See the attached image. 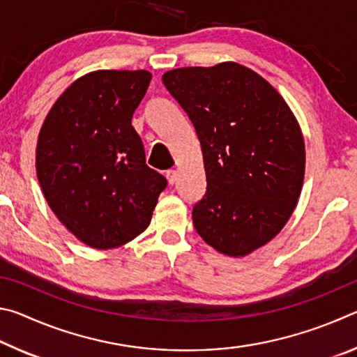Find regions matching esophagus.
<instances>
[{"instance_id":"34e87169","label":"esophagus","mask_w":357,"mask_h":357,"mask_svg":"<svg viewBox=\"0 0 357 357\" xmlns=\"http://www.w3.org/2000/svg\"><path fill=\"white\" fill-rule=\"evenodd\" d=\"M165 176L168 179V184L173 185L174 183H176V179H178V173H176V170H168Z\"/></svg>"}]
</instances>
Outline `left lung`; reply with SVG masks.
<instances>
[{
	"label": "left lung",
	"instance_id": "8db88e82",
	"mask_svg": "<svg viewBox=\"0 0 357 357\" xmlns=\"http://www.w3.org/2000/svg\"><path fill=\"white\" fill-rule=\"evenodd\" d=\"M162 82L202 144L208 187L193 227L223 255H249L298 204L305 172L298 121L275 88L238 63L173 69Z\"/></svg>",
	"mask_w": 357,
	"mask_h": 357
}]
</instances>
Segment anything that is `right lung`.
I'll return each instance as SVG.
<instances>
[{"mask_svg": "<svg viewBox=\"0 0 357 357\" xmlns=\"http://www.w3.org/2000/svg\"><path fill=\"white\" fill-rule=\"evenodd\" d=\"M148 70H96L48 112L36 148L40 189L59 222L93 249H113L148 228L167 179L146 165L132 116Z\"/></svg>", "mask_w": 357, "mask_h": 357, "instance_id": "obj_1", "label": "right lung"}]
</instances>
